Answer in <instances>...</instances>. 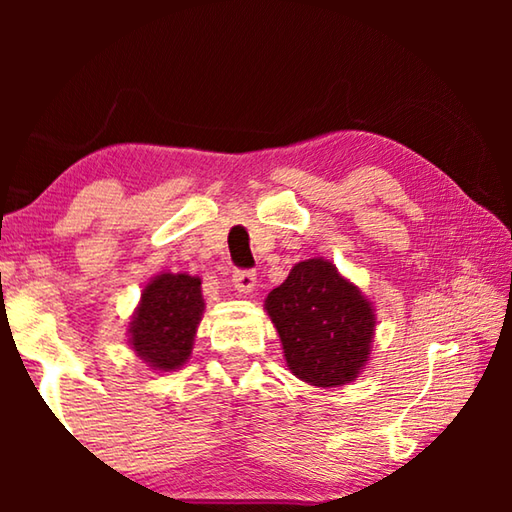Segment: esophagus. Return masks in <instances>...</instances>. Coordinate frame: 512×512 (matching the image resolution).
Listing matches in <instances>:
<instances>
[{
	"instance_id": "obj_1",
	"label": "esophagus",
	"mask_w": 512,
	"mask_h": 512,
	"mask_svg": "<svg viewBox=\"0 0 512 512\" xmlns=\"http://www.w3.org/2000/svg\"><path fill=\"white\" fill-rule=\"evenodd\" d=\"M232 284L239 293H250L257 287V273L255 271H235L232 273Z\"/></svg>"
}]
</instances>
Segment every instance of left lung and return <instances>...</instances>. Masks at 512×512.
Returning <instances> with one entry per match:
<instances>
[{
    "label": "left lung",
    "instance_id": "obj_1",
    "mask_svg": "<svg viewBox=\"0 0 512 512\" xmlns=\"http://www.w3.org/2000/svg\"><path fill=\"white\" fill-rule=\"evenodd\" d=\"M264 309L289 370L311 386L350 384L370 359L377 323L372 302L323 257L293 266L268 293Z\"/></svg>",
    "mask_w": 512,
    "mask_h": 512
}]
</instances>
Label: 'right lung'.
<instances>
[{"label":"right lung","mask_w":512,"mask_h":512,"mask_svg":"<svg viewBox=\"0 0 512 512\" xmlns=\"http://www.w3.org/2000/svg\"><path fill=\"white\" fill-rule=\"evenodd\" d=\"M203 309L201 277L187 273L155 275L144 287L128 325V343L153 370H176L192 354Z\"/></svg>","instance_id":"1"}]
</instances>
